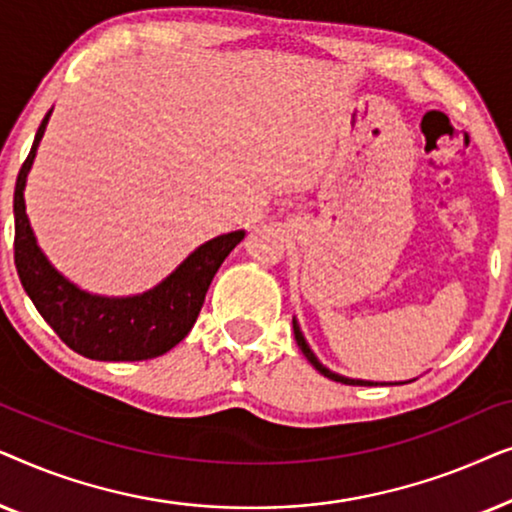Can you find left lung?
Instances as JSON below:
<instances>
[{"instance_id":"1","label":"left lung","mask_w":512,"mask_h":512,"mask_svg":"<svg viewBox=\"0 0 512 512\" xmlns=\"http://www.w3.org/2000/svg\"><path fill=\"white\" fill-rule=\"evenodd\" d=\"M293 333H296V342H298V347L303 349V354L307 356V361H310L312 366L317 368L321 375L328 377V380H335V382H342V384H359V387H373V384H382V382H370V380H349V377H345V375L333 373V370H328V368L324 366V363H319L317 356H314L310 345H307L305 338H303V333H300V326H298L296 319H293Z\"/></svg>"}]
</instances>
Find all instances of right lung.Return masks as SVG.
I'll return each instance as SVG.
<instances>
[{"label": "right lung", "mask_w": 512, "mask_h": 512, "mask_svg": "<svg viewBox=\"0 0 512 512\" xmlns=\"http://www.w3.org/2000/svg\"><path fill=\"white\" fill-rule=\"evenodd\" d=\"M53 111V109H51ZM51 111L41 121L30 156L18 172L13 193L16 216V268L23 289L46 324L69 349L95 361H146L170 352L191 331L207 289L226 256L244 240V230L200 244L170 277L128 298L93 296L81 291L48 263L25 212V181Z\"/></svg>", "instance_id": "add662e5"}]
</instances>
